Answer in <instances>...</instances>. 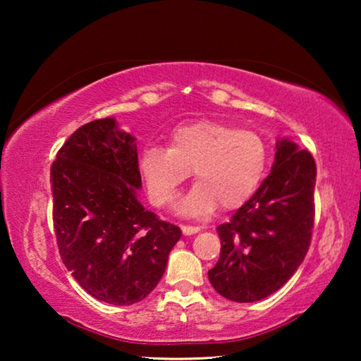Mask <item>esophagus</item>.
Segmentation results:
<instances>
[{
  "mask_svg": "<svg viewBox=\"0 0 361 361\" xmlns=\"http://www.w3.org/2000/svg\"><path fill=\"white\" fill-rule=\"evenodd\" d=\"M181 231H183V234H185V235H191V234H195V232H199L200 228H199V226H188V224H183V226H181Z\"/></svg>",
  "mask_w": 361,
  "mask_h": 361,
  "instance_id": "obj_1",
  "label": "esophagus"
}]
</instances>
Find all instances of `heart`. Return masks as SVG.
I'll list each match as a JSON object with an SVG mask.
<instances>
[{"instance_id": "1", "label": "heart", "mask_w": 361, "mask_h": 361, "mask_svg": "<svg viewBox=\"0 0 361 361\" xmlns=\"http://www.w3.org/2000/svg\"><path fill=\"white\" fill-rule=\"evenodd\" d=\"M267 166V148L255 132L223 122L200 121L176 129L170 148L149 146L140 170L152 205L169 207L194 173L197 185L180 204V212L204 216L218 207L232 210L256 191Z\"/></svg>"}]
</instances>
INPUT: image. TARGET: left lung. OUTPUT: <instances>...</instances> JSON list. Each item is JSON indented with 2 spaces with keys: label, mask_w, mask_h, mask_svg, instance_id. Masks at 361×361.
<instances>
[{
  "label": "left lung",
  "mask_w": 361,
  "mask_h": 361,
  "mask_svg": "<svg viewBox=\"0 0 361 361\" xmlns=\"http://www.w3.org/2000/svg\"><path fill=\"white\" fill-rule=\"evenodd\" d=\"M317 166L282 140L272 172L228 223L218 226L221 253L209 280L235 302L264 299L288 282L312 240Z\"/></svg>",
  "instance_id": "left-lung-1"
}]
</instances>
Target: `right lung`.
<instances>
[{
    "instance_id": "1",
    "label": "right lung",
    "mask_w": 361,
    "mask_h": 361,
    "mask_svg": "<svg viewBox=\"0 0 361 361\" xmlns=\"http://www.w3.org/2000/svg\"><path fill=\"white\" fill-rule=\"evenodd\" d=\"M52 219L63 264L99 301L129 305L156 288L178 226L138 202L137 146L111 118L79 127L51 167Z\"/></svg>"
}]
</instances>
